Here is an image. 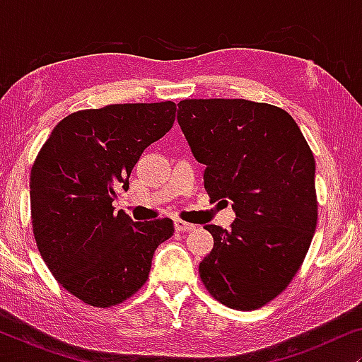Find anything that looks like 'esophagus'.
<instances>
[{"label": "esophagus", "mask_w": 362, "mask_h": 362, "mask_svg": "<svg viewBox=\"0 0 362 362\" xmlns=\"http://www.w3.org/2000/svg\"><path fill=\"white\" fill-rule=\"evenodd\" d=\"M175 229L177 232H189V230H194L196 226L189 224V222H185V221H176L175 222Z\"/></svg>", "instance_id": "obj_1"}]
</instances>
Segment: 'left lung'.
Returning <instances> with one entry per match:
<instances>
[{
  "label": "left lung",
  "mask_w": 362,
  "mask_h": 362,
  "mask_svg": "<svg viewBox=\"0 0 362 362\" xmlns=\"http://www.w3.org/2000/svg\"><path fill=\"white\" fill-rule=\"evenodd\" d=\"M177 123L206 166L209 196L235 212L229 230L204 227L214 249L199 264L202 284L229 308H260L286 288L313 239V153L293 118L269 103L191 98L177 103Z\"/></svg>",
  "instance_id": "obj_1"
}]
</instances>
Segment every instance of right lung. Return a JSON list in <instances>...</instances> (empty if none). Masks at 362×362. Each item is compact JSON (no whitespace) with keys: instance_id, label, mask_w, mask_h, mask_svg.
Masks as SVG:
<instances>
[{"instance_id":"obj_1","label":"right lung","mask_w":362,"mask_h":362,"mask_svg":"<svg viewBox=\"0 0 362 362\" xmlns=\"http://www.w3.org/2000/svg\"><path fill=\"white\" fill-rule=\"evenodd\" d=\"M176 103H117L61 120L31 170V222L49 270L83 303L108 308L141 288L173 221L133 222L112 202L133 166L171 130Z\"/></svg>"}]
</instances>
